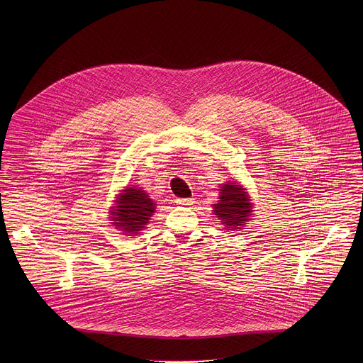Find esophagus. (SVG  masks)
<instances>
[{"label":"esophagus","mask_w":363,"mask_h":363,"mask_svg":"<svg viewBox=\"0 0 363 363\" xmlns=\"http://www.w3.org/2000/svg\"><path fill=\"white\" fill-rule=\"evenodd\" d=\"M176 204L182 207H190L194 204V199H177Z\"/></svg>","instance_id":"34e87169"}]
</instances>
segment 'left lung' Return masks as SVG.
<instances>
[{"label":"left lung","instance_id":"1","mask_svg":"<svg viewBox=\"0 0 363 363\" xmlns=\"http://www.w3.org/2000/svg\"><path fill=\"white\" fill-rule=\"evenodd\" d=\"M219 203L213 204V213L228 229H240L252 215L250 197L236 182H226L219 189Z\"/></svg>","mask_w":363,"mask_h":363}]
</instances>
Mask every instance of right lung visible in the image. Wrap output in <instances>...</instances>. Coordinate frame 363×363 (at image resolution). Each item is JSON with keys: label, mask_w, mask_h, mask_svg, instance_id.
<instances>
[{"label": "right lung", "mask_w": 363, "mask_h": 363, "mask_svg": "<svg viewBox=\"0 0 363 363\" xmlns=\"http://www.w3.org/2000/svg\"><path fill=\"white\" fill-rule=\"evenodd\" d=\"M114 203L116 207L110 211L111 223L128 236L143 230L155 212L154 201L141 187H127Z\"/></svg>", "instance_id": "right-lung-1"}]
</instances>
